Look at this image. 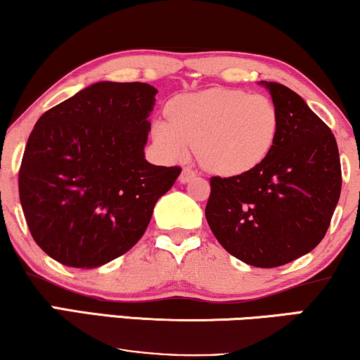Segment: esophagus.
<instances>
[{
  "label": "esophagus",
  "instance_id": "34e87169",
  "mask_svg": "<svg viewBox=\"0 0 360 360\" xmlns=\"http://www.w3.org/2000/svg\"><path fill=\"white\" fill-rule=\"evenodd\" d=\"M195 176H197V173H195L194 169L184 168V169H182L181 176H179V182H181V184H186V182H189L191 179H194Z\"/></svg>",
  "mask_w": 360,
  "mask_h": 360
}]
</instances>
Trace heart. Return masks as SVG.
I'll use <instances>...</instances> for the list:
<instances>
[{
	"mask_svg": "<svg viewBox=\"0 0 360 360\" xmlns=\"http://www.w3.org/2000/svg\"><path fill=\"white\" fill-rule=\"evenodd\" d=\"M169 120H156L153 140L169 158L197 148L205 169L220 176L250 173L269 156L279 131L276 104L262 94L214 88L176 98Z\"/></svg>",
	"mask_w": 360,
	"mask_h": 360,
	"instance_id": "1",
	"label": "heart"
}]
</instances>
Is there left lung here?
I'll list each match as a JSON object with an SVG mask.
<instances>
[{
	"mask_svg": "<svg viewBox=\"0 0 360 360\" xmlns=\"http://www.w3.org/2000/svg\"><path fill=\"white\" fill-rule=\"evenodd\" d=\"M279 112L271 153L250 173L212 178L205 219L231 256L277 267L326 235L341 194V163L328 125L287 86L259 81Z\"/></svg>",
	"mask_w": 360,
	"mask_h": 360,
	"instance_id": "obj_1",
	"label": "left lung"
}]
</instances>
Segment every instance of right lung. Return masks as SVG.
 <instances>
[{"label":"right lung","instance_id":"right-lung-1","mask_svg":"<svg viewBox=\"0 0 360 360\" xmlns=\"http://www.w3.org/2000/svg\"><path fill=\"white\" fill-rule=\"evenodd\" d=\"M158 89L99 81L37 120L19 169L30 235L60 264L94 269L143 236L181 168L145 160Z\"/></svg>","mask_w":360,"mask_h":360}]
</instances>
